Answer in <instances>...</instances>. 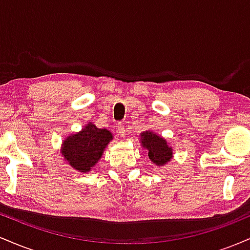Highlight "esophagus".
Returning a JSON list of instances; mask_svg holds the SVG:
<instances>
[{
  "label": "esophagus",
  "mask_w": 250,
  "mask_h": 250,
  "mask_svg": "<svg viewBox=\"0 0 250 250\" xmlns=\"http://www.w3.org/2000/svg\"><path fill=\"white\" fill-rule=\"evenodd\" d=\"M117 135H120V136L121 137H125V135H127V131H125V125H121V123H119V125H117Z\"/></svg>",
  "instance_id": "34e87169"
}]
</instances>
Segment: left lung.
<instances>
[{
    "mask_svg": "<svg viewBox=\"0 0 250 250\" xmlns=\"http://www.w3.org/2000/svg\"><path fill=\"white\" fill-rule=\"evenodd\" d=\"M140 143L142 148L148 151L149 160L157 167L166 166L173 159V147L161 135L147 130L141 133Z\"/></svg>",
    "mask_w": 250,
    "mask_h": 250,
    "instance_id": "8db88e82",
    "label": "left lung"
}]
</instances>
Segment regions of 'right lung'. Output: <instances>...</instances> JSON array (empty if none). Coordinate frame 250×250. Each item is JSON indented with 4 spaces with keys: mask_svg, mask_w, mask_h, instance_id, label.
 I'll list each match as a JSON object with an SVG mask.
<instances>
[{
    "mask_svg": "<svg viewBox=\"0 0 250 250\" xmlns=\"http://www.w3.org/2000/svg\"><path fill=\"white\" fill-rule=\"evenodd\" d=\"M113 139L110 130L97 128L93 122H89L79 133L65 137L60 151L71 168L81 173H89L100 161Z\"/></svg>",
    "mask_w": 250,
    "mask_h": 250,
    "instance_id": "add662e5",
    "label": "right lung"
}]
</instances>
